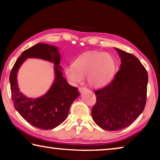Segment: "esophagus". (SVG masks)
I'll use <instances>...</instances> for the list:
<instances>
[{"label":"esophagus","mask_w":160,"mask_h":160,"mask_svg":"<svg viewBox=\"0 0 160 160\" xmlns=\"http://www.w3.org/2000/svg\"><path fill=\"white\" fill-rule=\"evenodd\" d=\"M85 90H88V88H87L86 87H81V88H79L80 92H82L85 91Z\"/></svg>","instance_id":"1"}]
</instances>
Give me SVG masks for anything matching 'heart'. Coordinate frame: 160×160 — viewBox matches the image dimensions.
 Masks as SVG:
<instances>
[{
	"mask_svg": "<svg viewBox=\"0 0 160 160\" xmlns=\"http://www.w3.org/2000/svg\"><path fill=\"white\" fill-rule=\"evenodd\" d=\"M116 63L109 53L91 51L79 56L73 66L65 68V73L72 83H79L87 76L88 82L93 88H102L110 82L114 75Z\"/></svg>",
	"mask_w": 160,
	"mask_h": 160,
	"instance_id": "heart-1",
	"label": "heart"
}]
</instances>
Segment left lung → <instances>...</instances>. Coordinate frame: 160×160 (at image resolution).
<instances>
[{
  "label": "left lung",
  "mask_w": 160,
  "mask_h": 160,
  "mask_svg": "<svg viewBox=\"0 0 160 160\" xmlns=\"http://www.w3.org/2000/svg\"><path fill=\"white\" fill-rule=\"evenodd\" d=\"M121 59L120 69L109 85L94 91L92 109L94 122L102 129L125 128L141 114L147 100V70L134 55L115 48Z\"/></svg>",
  "instance_id": "left-lung-1"
}]
</instances>
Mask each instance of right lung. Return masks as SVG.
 Listing matches in <instances>:
<instances>
[{"mask_svg":"<svg viewBox=\"0 0 160 160\" xmlns=\"http://www.w3.org/2000/svg\"><path fill=\"white\" fill-rule=\"evenodd\" d=\"M28 58H42L55 66V80L47 94L36 99L28 98L18 90L17 70ZM58 48L39 43L23 51L13 66L10 74V90L15 109L29 123L43 130L53 129L66 120L70 107L79 96L78 88L72 87L63 77Z\"/></svg>","mask_w":160,"mask_h":160,"instance_id":"1","label":"right lung"}]
</instances>
